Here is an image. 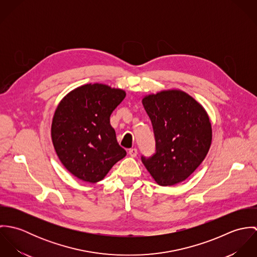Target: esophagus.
Segmentation results:
<instances>
[{
	"label": "esophagus",
	"instance_id": "34e87169",
	"mask_svg": "<svg viewBox=\"0 0 257 257\" xmlns=\"http://www.w3.org/2000/svg\"><path fill=\"white\" fill-rule=\"evenodd\" d=\"M128 155L132 157H136L138 155V149L137 148H132L128 150Z\"/></svg>",
	"mask_w": 257,
	"mask_h": 257
}]
</instances>
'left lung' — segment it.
I'll return each mask as SVG.
<instances>
[{"mask_svg":"<svg viewBox=\"0 0 257 257\" xmlns=\"http://www.w3.org/2000/svg\"><path fill=\"white\" fill-rule=\"evenodd\" d=\"M143 105L156 142V153L142 157L143 163L160 186L183 182L203 162L212 145V123L207 110L179 89L146 95Z\"/></svg>","mask_w":257,"mask_h":257,"instance_id":"8db88e82","label":"left lung"}]
</instances>
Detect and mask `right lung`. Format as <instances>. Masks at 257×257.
<instances>
[{"instance_id": "1", "label": "right lung", "mask_w": 257, "mask_h": 257, "mask_svg": "<svg viewBox=\"0 0 257 257\" xmlns=\"http://www.w3.org/2000/svg\"><path fill=\"white\" fill-rule=\"evenodd\" d=\"M125 91L90 83L70 91L58 104L51 123V140L64 167L78 179L97 183L126 155L119 147L110 115Z\"/></svg>"}]
</instances>
